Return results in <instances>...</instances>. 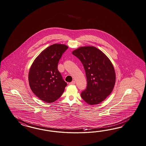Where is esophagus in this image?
I'll use <instances>...</instances> for the list:
<instances>
[{
	"label": "esophagus",
	"instance_id": "34e87169",
	"mask_svg": "<svg viewBox=\"0 0 146 146\" xmlns=\"http://www.w3.org/2000/svg\"><path fill=\"white\" fill-rule=\"evenodd\" d=\"M75 83V81H72L70 83V84H71V85H73V84H74Z\"/></svg>",
	"mask_w": 146,
	"mask_h": 146
}]
</instances>
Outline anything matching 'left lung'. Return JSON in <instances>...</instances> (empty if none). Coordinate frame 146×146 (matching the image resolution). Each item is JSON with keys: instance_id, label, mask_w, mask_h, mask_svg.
I'll list each match as a JSON object with an SVG mask.
<instances>
[{"instance_id": "left-lung-1", "label": "left lung", "mask_w": 146, "mask_h": 146, "mask_svg": "<svg viewBox=\"0 0 146 146\" xmlns=\"http://www.w3.org/2000/svg\"><path fill=\"white\" fill-rule=\"evenodd\" d=\"M78 58L86 72L87 88L81 96L87 104L102 103L110 95L114 87L116 76L110 60L95 47H82L72 52Z\"/></svg>"}]
</instances>
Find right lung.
<instances>
[{"mask_svg":"<svg viewBox=\"0 0 146 146\" xmlns=\"http://www.w3.org/2000/svg\"><path fill=\"white\" fill-rule=\"evenodd\" d=\"M68 48L62 44L51 45L41 52L31 65L29 74L30 87L43 102L51 103L57 100L67 86L58 70V63Z\"/></svg>","mask_w":146,"mask_h":146,"instance_id":"obj_1","label":"right lung"}]
</instances>
